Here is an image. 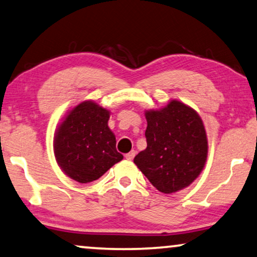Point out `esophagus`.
<instances>
[{
	"label": "esophagus",
	"mask_w": 257,
	"mask_h": 257,
	"mask_svg": "<svg viewBox=\"0 0 257 257\" xmlns=\"http://www.w3.org/2000/svg\"><path fill=\"white\" fill-rule=\"evenodd\" d=\"M135 155H136V151L135 150H133V151H130L129 154H127L125 155V158H127L128 161H132L134 157H135Z\"/></svg>",
	"instance_id": "1"
}]
</instances>
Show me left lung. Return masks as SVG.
<instances>
[{
    "label": "left lung",
    "mask_w": 257,
    "mask_h": 257,
    "mask_svg": "<svg viewBox=\"0 0 257 257\" xmlns=\"http://www.w3.org/2000/svg\"><path fill=\"white\" fill-rule=\"evenodd\" d=\"M147 148L134 163L162 193L190 186L207 160V135L201 117L182 101L171 100L160 109L146 110Z\"/></svg>",
    "instance_id": "8db88e82"
}]
</instances>
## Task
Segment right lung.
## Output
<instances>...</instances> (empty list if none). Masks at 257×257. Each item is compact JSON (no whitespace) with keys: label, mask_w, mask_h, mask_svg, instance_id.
<instances>
[{"label":"right lung","mask_w":257,"mask_h":257,"mask_svg":"<svg viewBox=\"0 0 257 257\" xmlns=\"http://www.w3.org/2000/svg\"><path fill=\"white\" fill-rule=\"evenodd\" d=\"M110 111L93 100L67 111L55 133L53 151L65 175L80 184L99 179L123 156L108 127Z\"/></svg>","instance_id":"obj_1"}]
</instances>
